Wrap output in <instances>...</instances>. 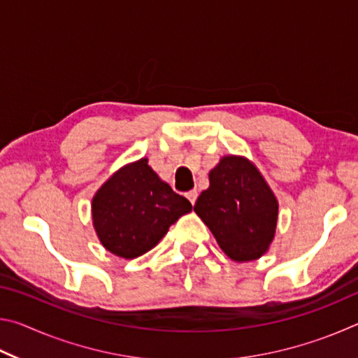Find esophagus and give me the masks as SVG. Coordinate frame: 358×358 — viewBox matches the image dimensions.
<instances>
[{"label":"esophagus","instance_id":"34e87169","mask_svg":"<svg viewBox=\"0 0 358 358\" xmlns=\"http://www.w3.org/2000/svg\"><path fill=\"white\" fill-rule=\"evenodd\" d=\"M197 196H199V194H197V191H196V189H192V191H189V192H186V197L189 199V202H191L192 205L196 203V201H197Z\"/></svg>","mask_w":358,"mask_h":358}]
</instances>
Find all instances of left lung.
Masks as SVG:
<instances>
[{
  "mask_svg": "<svg viewBox=\"0 0 358 358\" xmlns=\"http://www.w3.org/2000/svg\"><path fill=\"white\" fill-rule=\"evenodd\" d=\"M208 178L194 211L227 257L235 262L262 257L275 238L280 208L264 175L248 157L226 155Z\"/></svg>",
  "mask_w": 358,
  "mask_h": 358,
  "instance_id": "left-lung-1",
  "label": "left lung"
}]
</instances>
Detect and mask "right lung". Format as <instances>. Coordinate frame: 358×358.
Returning <instances> with one entry per match:
<instances>
[{"label": "right lung", "instance_id": "right-lung-1", "mask_svg": "<svg viewBox=\"0 0 358 358\" xmlns=\"http://www.w3.org/2000/svg\"><path fill=\"white\" fill-rule=\"evenodd\" d=\"M191 202L173 192L148 166L147 157L118 169L92 201V220L101 245L123 259H136L159 243Z\"/></svg>", "mask_w": 358, "mask_h": 358}]
</instances>
